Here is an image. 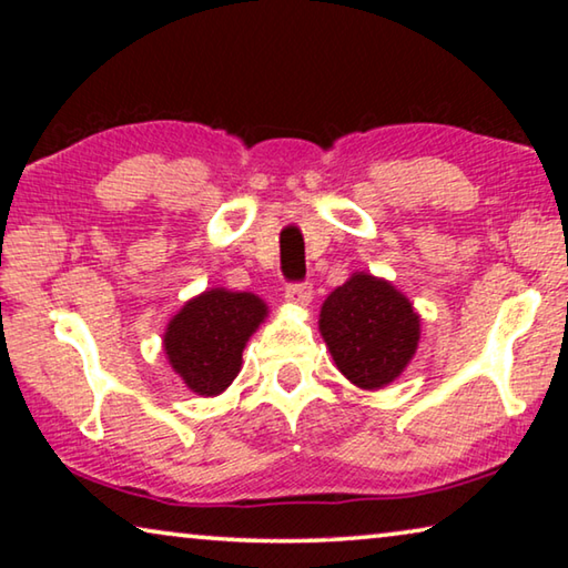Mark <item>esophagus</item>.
<instances>
[{
  "label": "esophagus",
  "instance_id": "34e87169",
  "mask_svg": "<svg viewBox=\"0 0 568 568\" xmlns=\"http://www.w3.org/2000/svg\"><path fill=\"white\" fill-rule=\"evenodd\" d=\"M313 297V287L311 283H287L285 285V301L291 305H307Z\"/></svg>",
  "mask_w": 568,
  "mask_h": 568
}]
</instances>
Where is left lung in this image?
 I'll use <instances>...</instances> for the list:
<instances>
[{"label":"left lung","instance_id":"obj_1","mask_svg":"<svg viewBox=\"0 0 568 568\" xmlns=\"http://www.w3.org/2000/svg\"><path fill=\"white\" fill-rule=\"evenodd\" d=\"M321 333L345 378L361 388H383L416 353L420 323L390 283L355 273L323 303Z\"/></svg>","mask_w":568,"mask_h":568}]
</instances>
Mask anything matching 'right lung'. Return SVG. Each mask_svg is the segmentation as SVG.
Listing matches in <instances>:
<instances>
[{
	"label": "right lung",
	"mask_w": 568,
	"mask_h": 568,
	"mask_svg": "<svg viewBox=\"0 0 568 568\" xmlns=\"http://www.w3.org/2000/svg\"><path fill=\"white\" fill-rule=\"evenodd\" d=\"M267 313L253 293L205 291L170 321L165 353L197 396H217L240 373L243 348Z\"/></svg>",
	"instance_id": "obj_1"
}]
</instances>
